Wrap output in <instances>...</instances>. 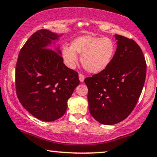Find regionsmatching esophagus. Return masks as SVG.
<instances>
[{"instance_id":"34e87169","label":"esophagus","mask_w":157,"mask_h":157,"mask_svg":"<svg viewBox=\"0 0 157 157\" xmlns=\"http://www.w3.org/2000/svg\"><path fill=\"white\" fill-rule=\"evenodd\" d=\"M78 78H79V81H80V82H83V81H84V78H85V77H84V76H83V74H78Z\"/></svg>"}]
</instances>
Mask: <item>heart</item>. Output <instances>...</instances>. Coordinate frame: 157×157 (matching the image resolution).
Masks as SVG:
<instances>
[{
    "mask_svg": "<svg viewBox=\"0 0 157 157\" xmlns=\"http://www.w3.org/2000/svg\"><path fill=\"white\" fill-rule=\"evenodd\" d=\"M115 51V43L111 38L86 34L74 39L71 47H63L62 56L67 66L74 68L78 60L76 53L81 55L83 68L91 74H98L109 66Z\"/></svg>",
    "mask_w": 157,
    "mask_h": 157,
    "instance_id": "heart-1",
    "label": "heart"
}]
</instances>
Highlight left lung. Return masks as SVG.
<instances>
[{
    "mask_svg": "<svg viewBox=\"0 0 157 157\" xmlns=\"http://www.w3.org/2000/svg\"><path fill=\"white\" fill-rule=\"evenodd\" d=\"M115 54L109 66L85 78L91 116L104 125H114L128 117L141 95L146 74L145 58L131 39L115 34Z\"/></svg>",
    "mask_w": 157,
    "mask_h": 157,
    "instance_id": "left-lung-1",
    "label": "left lung"
}]
</instances>
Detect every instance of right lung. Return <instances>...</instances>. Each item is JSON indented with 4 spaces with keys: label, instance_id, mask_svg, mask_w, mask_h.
Masks as SVG:
<instances>
[{
    "label": "right lung",
    "instance_id": "right-lung-1",
    "mask_svg": "<svg viewBox=\"0 0 157 157\" xmlns=\"http://www.w3.org/2000/svg\"><path fill=\"white\" fill-rule=\"evenodd\" d=\"M61 35L47 29L34 33L20 50L16 68L18 99L40 121L51 122L66 112L68 99L80 83L76 71L63 63L59 48H50Z\"/></svg>",
    "mask_w": 157,
    "mask_h": 157
}]
</instances>
